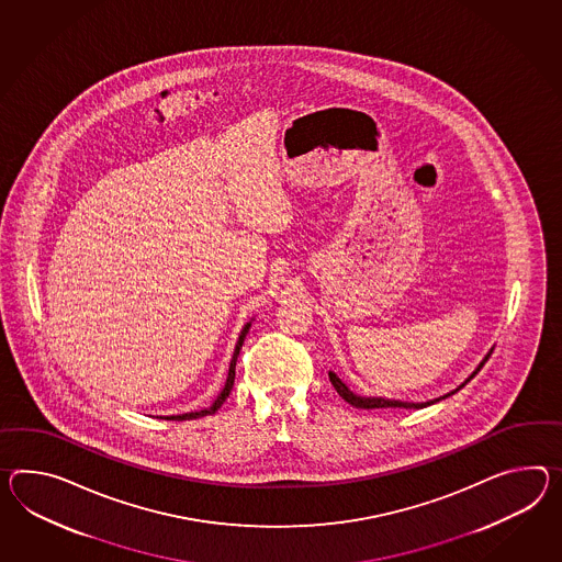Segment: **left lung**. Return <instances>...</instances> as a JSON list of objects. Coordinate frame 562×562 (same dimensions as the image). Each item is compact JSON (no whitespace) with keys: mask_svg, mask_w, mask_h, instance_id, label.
<instances>
[{"mask_svg":"<svg viewBox=\"0 0 562 562\" xmlns=\"http://www.w3.org/2000/svg\"><path fill=\"white\" fill-rule=\"evenodd\" d=\"M490 359V356L485 357L483 359V363ZM483 363H481L480 368L477 370L473 371V375L467 380V382H471L477 373H480L481 368H483ZM329 380L330 383H333V387L337 390V394L345 400V402H349L351 406H356V408H361V411H378V408H406V411H412V408H426V406H430V404H435V402H438V400H432V402H425V404H411V402H400V400H383V397H361L356 396L353 392H349V387L345 385V383L333 373V371H329ZM465 382V383H467ZM465 383L463 385H459L457 390H461V387H465ZM454 390V392H457ZM454 392H451V394H454ZM451 394H447V396L442 397H449Z\"/></svg>","mask_w":562,"mask_h":562,"instance_id":"8db88e82","label":"left lung"}]
</instances>
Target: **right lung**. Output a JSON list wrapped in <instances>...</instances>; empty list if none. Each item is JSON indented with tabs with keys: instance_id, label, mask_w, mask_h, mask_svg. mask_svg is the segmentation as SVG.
<instances>
[{
	"instance_id": "1",
	"label": "right lung",
	"mask_w": 562,
	"mask_h": 562,
	"mask_svg": "<svg viewBox=\"0 0 562 562\" xmlns=\"http://www.w3.org/2000/svg\"><path fill=\"white\" fill-rule=\"evenodd\" d=\"M249 327H251V325L247 323L244 330H241V335H239V341L235 345V353H233L232 363H229V375H227V382H225V387H223V392L217 396V400L213 402V406H211V408H206V411L189 412V414H180V416H168L166 420H192V418H203L206 414H215V412L220 411L221 406H223V402H225L227 396L232 394L233 382H235V363H237V356H239V349H241V345H244V339H246Z\"/></svg>"
}]
</instances>
